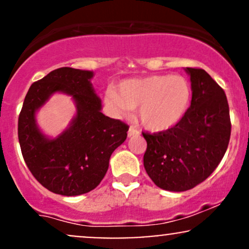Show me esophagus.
<instances>
[{
  "instance_id": "esophagus-1",
  "label": "esophagus",
  "mask_w": 249,
  "mask_h": 249,
  "mask_svg": "<svg viewBox=\"0 0 249 249\" xmlns=\"http://www.w3.org/2000/svg\"><path fill=\"white\" fill-rule=\"evenodd\" d=\"M138 133L139 132H138V131H137V128L133 127V126H130V128H128V131H127V136L128 137L136 136V134H138Z\"/></svg>"
}]
</instances>
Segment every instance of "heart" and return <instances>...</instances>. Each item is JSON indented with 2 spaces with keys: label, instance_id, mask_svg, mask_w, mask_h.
Listing matches in <instances>:
<instances>
[{
  "label": "heart",
  "instance_id": "obj_1",
  "mask_svg": "<svg viewBox=\"0 0 249 249\" xmlns=\"http://www.w3.org/2000/svg\"><path fill=\"white\" fill-rule=\"evenodd\" d=\"M191 87L178 75H153L123 81L117 91L105 95L107 107L117 116H125L138 107L141 124L152 132H164L176 126L186 113Z\"/></svg>",
  "mask_w": 249,
  "mask_h": 249
}]
</instances>
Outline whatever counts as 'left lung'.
<instances>
[{"instance_id":"left-lung-1","label":"left lung","mask_w":249,"mask_h":249,"mask_svg":"<svg viewBox=\"0 0 249 249\" xmlns=\"http://www.w3.org/2000/svg\"><path fill=\"white\" fill-rule=\"evenodd\" d=\"M191 107L176 126L145 133L144 167L158 187L182 192L206 180L224 158L231 138L227 97L205 70L186 68Z\"/></svg>"}]
</instances>
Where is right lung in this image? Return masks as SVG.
<instances>
[{"instance_id":"right-lung-1","label":"right lung","mask_w":249,"mask_h":249,"mask_svg":"<svg viewBox=\"0 0 249 249\" xmlns=\"http://www.w3.org/2000/svg\"><path fill=\"white\" fill-rule=\"evenodd\" d=\"M92 71L59 68L31 84L18 117V142L37 181L61 196H81L99 185L113 151L125 142L128 126L103 115ZM55 92L73 97L77 113L71 126L50 140L39 131L36 111Z\"/></svg>"}]
</instances>
